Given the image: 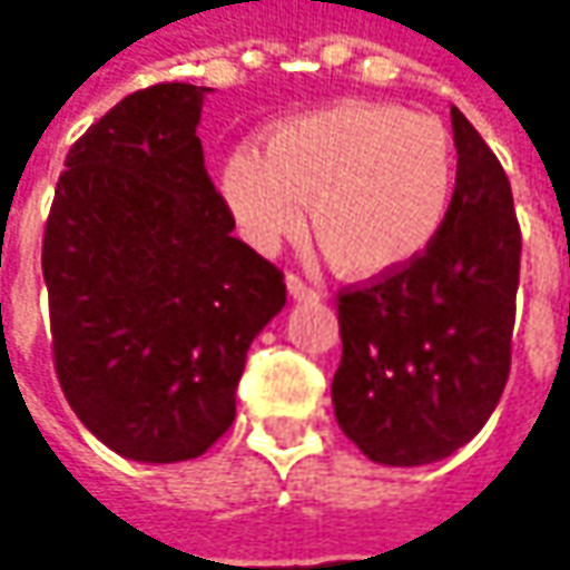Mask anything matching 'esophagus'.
Here are the masks:
<instances>
[{
  "label": "esophagus",
  "instance_id": "1",
  "mask_svg": "<svg viewBox=\"0 0 570 570\" xmlns=\"http://www.w3.org/2000/svg\"><path fill=\"white\" fill-rule=\"evenodd\" d=\"M285 288H288V295L295 297V301H317L320 297L317 292H314L307 282H301L297 275H288V278H285Z\"/></svg>",
  "mask_w": 570,
  "mask_h": 570
}]
</instances>
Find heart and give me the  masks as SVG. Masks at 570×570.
Wrapping results in <instances>:
<instances>
[{
	"label": "heart",
	"instance_id": "b5f03b06",
	"mask_svg": "<svg viewBox=\"0 0 570 570\" xmlns=\"http://www.w3.org/2000/svg\"><path fill=\"white\" fill-rule=\"evenodd\" d=\"M222 189L253 247L301 228L345 278H383L422 259L448 225L456 151L448 126L393 104L342 100L273 126L225 167Z\"/></svg>",
	"mask_w": 570,
	"mask_h": 570
}]
</instances>
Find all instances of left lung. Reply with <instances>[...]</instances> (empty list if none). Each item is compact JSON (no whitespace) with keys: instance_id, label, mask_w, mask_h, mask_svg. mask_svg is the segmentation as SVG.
Instances as JSON below:
<instances>
[{"instance_id":"obj_1","label":"left lung","mask_w":570,"mask_h":570,"mask_svg":"<svg viewBox=\"0 0 570 570\" xmlns=\"http://www.w3.org/2000/svg\"><path fill=\"white\" fill-rule=\"evenodd\" d=\"M456 196L431 250L340 295L336 422L381 466H425L470 444L511 371L520 225L504 167L450 107Z\"/></svg>"}]
</instances>
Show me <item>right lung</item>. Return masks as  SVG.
Masks as SVG:
<instances>
[{
	"label": "right lung",
	"mask_w": 570,
	"mask_h": 570,
	"mask_svg": "<svg viewBox=\"0 0 570 570\" xmlns=\"http://www.w3.org/2000/svg\"><path fill=\"white\" fill-rule=\"evenodd\" d=\"M208 91L170 81L107 110L69 148L43 234L59 386L136 463L203 456L228 431L247 348L285 307L208 180Z\"/></svg>",
	"instance_id": "right-lung-1"
}]
</instances>
